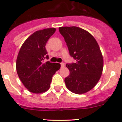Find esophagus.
<instances>
[{"label":"esophagus","instance_id":"34e87169","mask_svg":"<svg viewBox=\"0 0 122 122\" xmlns=\"http://www.w3.org/2000/svg\"><path fill=\"white\" fill-rule=\"evenodd\" d=\"M64 66H65L64 63H63V62H62V63H61V67H62V68H63V67H64Z\"/></svg>","mask_w":122,"mask_h":122}]
</instances>
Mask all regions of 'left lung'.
Listing matches in <instances>:
<instances>
[{"label":"left lung","instance_id":"obj_1","mask_svg":"<svg viewBox=\"0 0 122 122\" xmlns=\"http://www.w3.org/2000/svg\"><path fill=\"white\" fill-rule=\"evenodd\" d=\"M59 31L67 43L76 63L67 64L70 75L65 79L66 87L71 92L83 94L95 87L103 70V57L94 36L79 27H62Z\"/></svg>","mask_w":122,"mask_h":122}]
</instances>
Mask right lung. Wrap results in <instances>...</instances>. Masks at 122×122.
I'll list each match as a JSON object with an SVG mask.
<instances>
[{
    "label": "right lung",
    "instance_id": "obj_1",
    "mask_svg": "<svg viewBox=\"0 0 122 122\" xmlns=\"http://www.w3.org/2000/svg\"><path fill=\"white\" fill-rule=\"evenodd\" d=\"M55 31V28L36 31L25 41L18 54L17 74L24 86L32 93L48 91L53 75L61 67L58 63L43 62L45 58H48L46 44Z\"/></svg>",
    "mask_w": 122,
    "mask_h": 122
}]
</instances>
